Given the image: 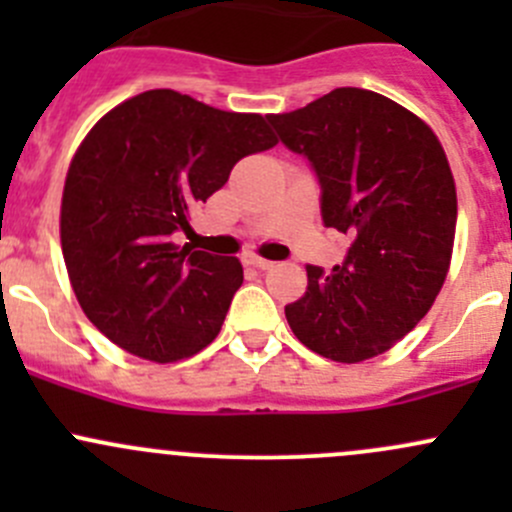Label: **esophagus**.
<instances>
[{"instance_id": "esophagus-1", "label": "esophagus", "mask_w": 512, "mask_h": 512, "mask_svg": "<svg viewBox=\"0 0 512 512\" xmlns=\"http://www.w3.org/2000/svg\"><path fill=\"white\" fill-rule=\"evenodd\" d=\"M247 265L257 267V270H270V267H275V262H272V260H265V257L250 255V257H247Z\"/></svg>"}]
</instances>
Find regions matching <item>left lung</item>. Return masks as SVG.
I'll list each match as a JSON object with an SVG mask.
<instances>
[{"label": "left lung", "mask_w": 512, "mask_h": 512, "mask_svg": "<svg viewBox=\"0 0 512 512\" xmlns=\"http://www.w3.org/2000/svg\"><path fill=\"white\" fill-rule=\"evenodd\" d=\"M270 123L322 185V218L354 242L342 265L307 267L287 304L294 337L324 359L389 352L436 302L456 237V180L428 123L391 98L334 89Z\"/></svg>", "instance_id": "obj_1"}]
</instances>
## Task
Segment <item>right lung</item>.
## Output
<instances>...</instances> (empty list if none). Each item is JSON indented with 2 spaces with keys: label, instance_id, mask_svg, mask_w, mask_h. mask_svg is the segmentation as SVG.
<instances>
[{
  "label": "right lung",
  "instance_id": "obj_1",
  "mask_svg": "<svg viewBox=\"0 0 512 512\" xmlns=\"http://www.w3.org/2000/svg\"><path fill=\"white\" fill-rule=\"evenodd\" d=\"M277 146L260 113L220 111L170 89L118 103L71 158L61 252L91 324L141 359H188L220 334L242 285L237 257L175 245L190 210L232 165Z\"/></svg>",
  "mask_w": 512,
  "mask_h": 512
}]
</instances>
